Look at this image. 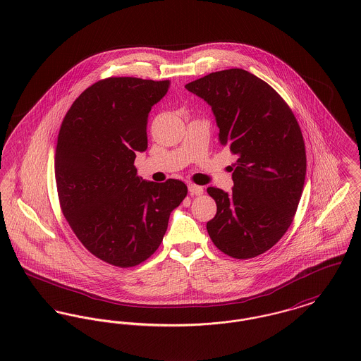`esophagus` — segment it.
Instances as JSON below:
<instances>
[{"mask_svg": "<svg viewBox=\"0 0 361 361\" xmlns=\"http://www.w3.org/2000/svg\"><path fill=\"white\" fill-rule=\"evenodd\" d=\"M188 191L191 192V195H196V196L203 194V188L199 187V185H195V184L188 185Z\"/></svg>", "mask_w": 361, "mask_h": 361, "instance_id": "34e87169", "label": "esophagus"}]
</instances>
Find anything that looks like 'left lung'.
Wrapping results in <instances>:
<instances>
[{
  "label": "left lung",
  "mask_w": 361,
  "mask_h": 361,
  "mask_svg": "<svg viewBox=\"0 0 361 361\" xmlns=\"http://www.w3.org/2000/svg\"><path fill=\"white\" fill-rule=\"evenodd\" d=\"M185 87L212 107L220 142L238 155L232 192L207 188L217 203L206 225L210 239L232 258L257 257L286 233L302 195L300 125L274 87L242 68L212 73Z\"/></svg>",
  "instance_id": "8db88e82"
}]
</instances>
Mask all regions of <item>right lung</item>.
I'll return each mask as SVG.
<instances>
[{"instance_id": "obj_1", "label": "right lung", "mask_w": 361, "mask_h": 361, "mask_svg": "<svg viewBox=\"0 0 361 361\" xmlns=\"http://www.w3.org/2000/svg\"><path fill=\"white\" fill-rule=\"evenodd\" d=\"M169 81L111 77L83 90L66 114L56 145L61 212L83 246L121 268L149 258L170 213L187 196L180 180H142L136 152L148 147L147 121Z\"/></svg>"}]
</instances>
